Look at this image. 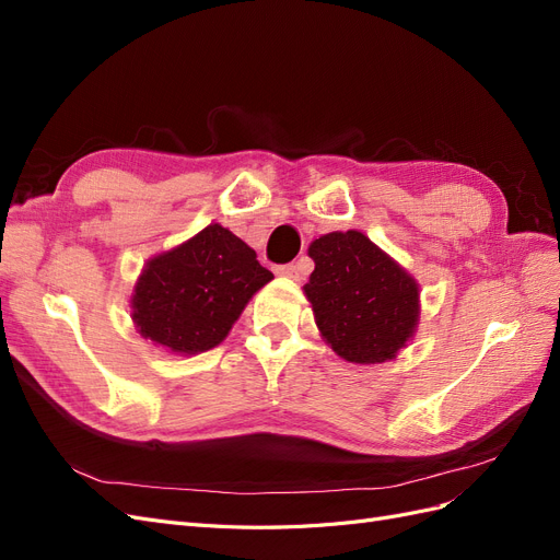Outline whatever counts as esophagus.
Returning a JSON list of instances; mask_svg holds the SVG:
<instances>
[{
    "instance_id": "esophagus-1",
    "label": "esophagus",
    "mask_w": 560,
    "mask_h": 560,
    "mask_svg": "<svg viewBox=\"0 0 560 560\" xmlns=\"http://www.w3.org/2000/svg\"><path fill=\"white\" fill-rule=\"evenodd\" d=\"M278 276H284V278H299L301 273V266L299 264H284V266H278L276 268Z\"/></svg>"
}]
</instances>
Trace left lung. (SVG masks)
<instances>
[{
  "label": "left lung",
  "mask_w": 560,
  "mask_h": 560,
  "mask_svg": "<svg viewBox=\"0 0 560 560\" xmlns=\"http://www.w3.org/2000/svg\"><path fill=\"white\" fill-rule=\"evenodd\" d=\"M308 257L315 270L303 292L338 358L354 364L397 358L418 327V282L360 231L319 235Z\"/></svg>",
  "instance_id": "left-lung-1"
}]
</instances>
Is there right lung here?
I'll use <instances>...</instances> for the list:
<instances>
[{"label":"right lung","mask_w":560,"mask_h":560,"mask_svg":"<svg viewBox=\"0 0 560 560\" xmlns=\"http://www.w3.org/2000/svg\"><path fill=\"white\" fill-rule=\"evenodd\" d=\"M270 280L257 252L210 224L147 261L130 299L132 322L154 346L177 354L206 352L224 341L247 301Z\"/></svg>","instance_id":"right-lung-1"}]
</instances>
